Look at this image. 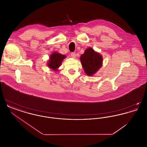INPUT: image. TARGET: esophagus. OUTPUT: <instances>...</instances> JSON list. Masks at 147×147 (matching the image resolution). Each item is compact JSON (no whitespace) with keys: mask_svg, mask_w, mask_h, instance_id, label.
Wrapping results in <instances>:
<instances>
[{"mask_svg":"<svg viewBox=\"0 0 147 147\" xmlns=\"http://www.w3.org/2000/svg\"><path fill=\"white\" fill-rule=\"evenodd\" d=\"M71 57H72V58H76V53H74V52H72V53H71Z\"/></svg>","mask_w":147,"mask_h":147,"instance_id":"esophagus-1","label":"esophagus"}]
</instances>
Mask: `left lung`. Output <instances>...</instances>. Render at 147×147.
Instances as JSON below:
<instances>
[{"label":"left lung","instance_id":"8db88e82","mask_svg":"<svg viewBox=\"0 0 147 147\" xmlns=\"http://www.w3.org/2000/svg\"><path fill=\"white\" fill-rule=\"evenodd\" d=\"M80 59L84 72L88 76H94L102 65V56L91 47L85 49Z\"/></svg>","mask_w":147,"mask_h":147}]
</instances>
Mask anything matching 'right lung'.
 Segmentation results:
<instances>
[{
	"mask_svg": "<svg viewBox=\"0 0 147 147\" xmlns=\"http://www.w3.org/2000/svg\"><path fill=\"white\" fill-rule=\"evenodd\" d=\"M66 58L65 55H63L58 52H53L50 56L47 66L53 71H57L58 68L61 66L63 59Z\"/></svg>",
	"mask_w": 147,
	"mask_h": 147,
	"instance_id": "1",
	"label": "right lung"
}]
</instances>
